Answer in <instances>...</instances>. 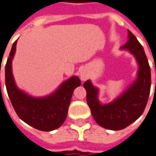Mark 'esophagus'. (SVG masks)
<instances>
[{
    "label": "esophagus",
    "mask_w": 156,
    "mask_h": 156,
    "mask_svg": "<svg viewBox=\"0 0 156 156\" xmlns=\"http://www.w3.org/2000/svg\"><path fill=\"white\" fill-rule=\"evenodd\" d=\"M88 74H87V73H85V72H83L82 71L81 73H80V78H81V80H83V81H85L86 79L88 78Z\"/></svg>",
    "instance_id": "34e87169"
}]
</instances>
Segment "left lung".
Here are the masks:
<instances>
[{
    "label": "left lung",
    "instance_id": "obj_1",
    "mask_svg": "<svg viewBox=\"0 0 156 156\" xmlns=\"http://www.w3.org/2000/svg\"><path fill=\"white\" fill-rule=\"evenodd\" d=\"M127 33V42L120 50L133 55L139 66L137 77L131 84L112 102L102 104L99 101V89L90 80L83 83L94 119L101 127L113 131L127 127L142 115L151 86L150 67L144 48L129 30Z\"/></svg>",
    "mask_w": 156,
    "mask_h": 156
}]
</instances>
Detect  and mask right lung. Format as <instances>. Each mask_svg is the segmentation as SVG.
<instances>
[{
	"mask_svg": "<svg viewBox=\"0 0 156 156\" xmlns=\"http://www.w3.org/2000/svg\"><path fill=\"white\" fill-rule=\"evenodd\" d=\"M16 45L17 40L12 44L5 68L6 87L10 101L19 118L29 126L40 131L55 130L61 127L67 118L73 90L81 85L80 79L78 76L71 77L46 96L29 95L18 89L14 80L12 62Z\"/></svg>",
	"mask_w": 156,
	"mask_h": 156,
	"instance_id": "right-lung-1",
	"label": "right lung"
}]
</instances>
